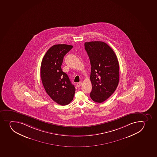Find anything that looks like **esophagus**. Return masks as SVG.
<instances>
[{"label":"esophagus","instance_id":"34e87169","mask_svg":"<svg viewBox=\"0 0 157 157\" xmlns=\"http://www.w3.org/2000/svg\"><path fill=\"white\" fill-rule=\"evenodd\" d=\"M82 85V82H78V83H77L76 86L77 87H79L81 86V85Z\"/></svg>","mask_w":157,"mask_h":157}]
</instances>
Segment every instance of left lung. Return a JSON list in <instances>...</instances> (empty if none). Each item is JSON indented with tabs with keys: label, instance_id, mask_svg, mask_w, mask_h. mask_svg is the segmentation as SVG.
I'll list each match as a JSON object with an SVG mask.
<instances>
[{
	"label": "left lung",
	"instance_id": "1",
	"mask_svg": "<svg viewBox=\"0 0 157 157\" xmlns=\"http://www.w3.org/2000/svg\"><path fill=\"white\" fill-rule=\"evenodd\" d=\"M84 46L91 64L90 97L95 102L102 103L113 94L118 85V59L112 48L104 42H86Z\"/></svg>",
	"mask_w": 157,
	"mask_h": 157
}]
</instances>
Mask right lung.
<instances>
[{
	"instance_id": "add662e5",
	"label": "right lung",
	"mask_w": 157,
	"mask_h": 157,
	"mask_svg": "<svg viewBox=\"0 0 157 157\" xmlns=\"http://www.w3.org/2000/svg\"><path fill=\"white\" fill-rule=\"evenodd\" d=\"M73 48L66 44L53 45L47 51L40 66V77L45 90L58 104H69L75 93L74 85L61 70L63 57Z\"/></svg>"
}]
</instances>
